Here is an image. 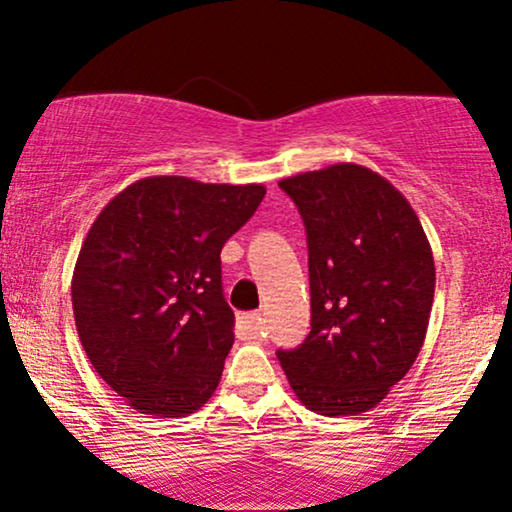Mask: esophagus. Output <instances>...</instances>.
<instances>
[{
  "instance_id": "esophagus-1",
  "label": "esophagus",
  "mask_w": 512,
  "mask_h": 512,
  "mask_svg": "<svg viewBox=\"0 0 512 512\" xmlns=\"http://www.w3.org/2000/svg\"><path fill=\"white\" fill-rule=\"evenodd\" d=\"M238 328L244 337L256 339L263 332V316L261 311H249L238 318Z\"/></svg>"
}]
</instances>
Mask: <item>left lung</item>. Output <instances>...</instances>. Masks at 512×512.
<instances>
[{
	"instance_id": "8db88e82",
	"label": "left lung",
	"mask_w": 512,
	"mask_h": 512,
	"mask_svg": "<svg viewBox=\"0 0 512 512\" xmlns=\"http://www.w3.org/2000/svg\"><path fill=\"white\" fill-rule=\"evenodd\" d=\"M279 187L307 228L311 332L277 358L309 411L360 416L404 379L425 342L432 247L411 203L365 166L309 170Z\"/></svg>"
}]
</instances>
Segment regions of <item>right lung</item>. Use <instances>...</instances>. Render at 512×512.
I'll use <instances>...</instances> for the list:
<instances>
[{
  "mask_svg": "<svg viewBox=\"0 0 512 512\" xmlns=\"http://www.w3.org/2000/svg\"><path fill=\"white\" fill-rule=\"evenodd\" d=\"M263 196V184L154 175L96 217L73 270V316L96 374L131 409L182 418L217 390L235 339L221 249Z\"/></svg>",
  "mask_w": 512,
  "mask_h": 512,
  "instance_id": "add662e5",
  "label": "right lung"
}]
</instances>
